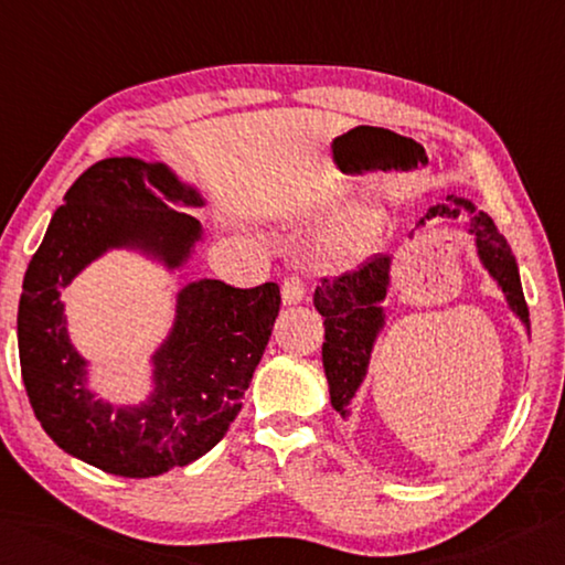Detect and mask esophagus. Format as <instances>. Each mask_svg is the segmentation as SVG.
<instances>
[{
    "mask_svg": "<svg viewBox=\"0 0 565 565\" xmlns=\"http://www.w3.org/2000/svg\"><path fill=\"white\" fill-rule=\"evenodd\" d=\"M280 292H282V302L285 305H298V302L305 300L308 285H305L302 277L290 275V277H285V282L280 285Z\"/></svg>",
    "mask_w": 565,
    "mask_h": 565,
    "instance_id": "esophagus-1",
    "label": "esophagus"
}]
</instances>
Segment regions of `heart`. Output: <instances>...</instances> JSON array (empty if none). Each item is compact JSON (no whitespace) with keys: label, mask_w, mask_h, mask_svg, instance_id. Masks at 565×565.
<instances>
[{"label":"heart","mask_w":565,"mask_h":565,"mask_svg":"<svg viewBox=\"0 0 565 565\" xmlns=\"http://www.w3.org/2000/svg\"><path fill=\"white\" fill-rule=\"evenodd\" d=\"M382 233V215L377 211L354 213L348 223H342L324 245V260L332 267H350L374 253Z\"/></svg>","instance_id":"b5f03b06"}]
</instances>
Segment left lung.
Instances as JSON below:
<instances>
[{
	"mask_svg": "<svg viewBox=\"0 0 565 565\" xmlns=\"http://www.w3.org/2000/svg\"><path fill=\"white\" fill-rule=\"evenodd\" d=\"M461 213H469L467 225L477 241L481 265L499 282L523 328L531 330L516 257L487 213H477L471 201L447 195V201L431 205L427 215L419 217L417 227L427 225L431 217H459ZM390 267L392 255H374L358 270L322 277V285L315 290V308L324 318L322 367L330 384V402L342 417H350V404L367 377L374 340L384 328V308L380 302L390 292Z\"/></svg>",
	"mask_w": 565,
	"mask_h": 565,
	"instance_id": "obj_1",
	"label": "left lung"
}]
</instances>
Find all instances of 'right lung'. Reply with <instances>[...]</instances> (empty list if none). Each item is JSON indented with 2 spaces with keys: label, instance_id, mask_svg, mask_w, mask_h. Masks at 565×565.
<instances>
[{
  "label": "right lung",
  "instance_id": "add662e5",
  "mask_svg": "<svg viewBox=\"0 0 565 565\" xmlns=\"http://www.w3.org/2000/svg\"><path fill=\"white\" fill-rule=\"evenodd\" d=\"M173 205L198 207L203 198L166 163L104 158L68 188L24 275L17 338L32 409L58 449L114 477H158L211 451L241 412L280 312L275 282H188L173 330L151 358V397L136 407L96 399L68 340L62 290L114 247L183 267L203 227Z\"/></svg>",
  "mask_w": 565,
  "mask_h": 565
}]
</instances>
